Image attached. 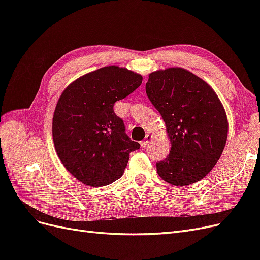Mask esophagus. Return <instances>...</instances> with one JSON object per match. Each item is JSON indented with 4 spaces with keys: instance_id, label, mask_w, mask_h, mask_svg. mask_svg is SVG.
I'll return each mask as SVG.
<instances>
[{
    "instance_id": "1",
    "label": "esophagus",
    "mask_w": 260,
    "mask_h": 260,
    "mask_svg": "<svg viewBox=\"0 0 260 260\" xmlns=\"http://www.w3.org/2000/svg\"><path fill=\"white\" fill-rule=\"evenodd\" d=\"M152 139H153L152 136L147 135V136L145 137L144 141H142V142H141V146H142V147H146V146L149 144V142H151V141H152Z\"/></svg>"
}]
</instances>
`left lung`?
Instances as JSON below:
<instances>
[{
    "label": "left lung",
    "mask_w": 260,
    "mask_h": 260,
    "mask_svg": "<svg viewBox=\"0 0 260 260\" xmlns=\"http://www.w3.org/2000/svg\"><path fill=\"white\" fill-rule=\"evenodd\" d=\"M145 90L171 142L169 155L156 162L159 177L177 186L198 182L225 146L228 119L221 102L209 84L178 67L149 74Z\"/></svg>",
    "instance_id": "left-lung-1"
}]
</instances>
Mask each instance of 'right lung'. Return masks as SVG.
Segmentation results:
<instances>
[{
	"label": "right lung",
	"mask_w": 260,
	"mask_h": 260,
	"mask_svg": "<svg viewBox=\"0 0 260 260\" xmlns=\"http://www.w3.org/2000/svg\"><path fill=\"white\" fill-rule=\"evenodd\" d=\"M142 79L131 70L107 66L80 77L61 93L53 117L54 145L65 168L82 183H113L122 176L129 154L140 148L114 105Z\"/></svg>",
	"instance_id": "add662e5"
}]
</instances>
